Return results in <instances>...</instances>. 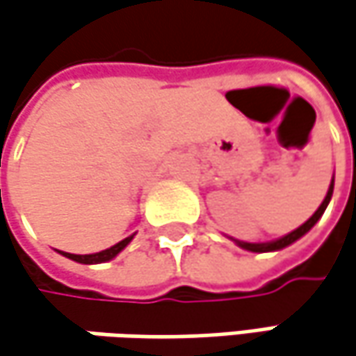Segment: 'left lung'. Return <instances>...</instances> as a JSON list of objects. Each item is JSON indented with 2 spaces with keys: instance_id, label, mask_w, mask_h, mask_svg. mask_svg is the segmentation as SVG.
<instances>
[{
  "instance_id": "8db88e82",
  "label": "left lung",
  "mask_w": 356,
  "mask_h": 356,
  "mask_svg": "<svg viewBox=\"0 0 356 356\" xmlns=\"http://www.w3.org/2000/svg\"><path fill=\"white\" fill-rule=\"evenodd\" d=\"M332 187H334V179H332V183H330V187H328V193H326V197H324V201L321 203V207L314 211V216L306 221V223H302L298 229L290 232L288 236H284V238H280V240H276V241H266V243H248V241H238V243H240L243 250H250V252H274V250H282V248H286V245H290L292 241H296L298 238H302L304 234H306V232H308L316 221L321 220V216L324 213V209H326L328 201H330V197H332Z\"/></svg>"
}]
</instances>
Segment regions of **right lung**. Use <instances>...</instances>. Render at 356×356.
<instances>
[{
  "label": "right lung",
  "mask_w": 356,
  "mask_h": 356,
  "mask_svg": "<svg viewBox=\"0 0 356 356\" xmlns=\"http://www.w3.org/2000/svg\"><path fill=\"white\" fill-rule=\"evenodd\" d=\"M131 240H133V236H131V238H124L122 241H118L116 245L108 248V250H102V252H98V254H84V256H78V254H66V252H62V254H64L66 258H70V260L80 261V264H100V261L113 260L120 250H124V248L129 245V241Z\"/></svg>",
  "instance_id": "obj_1"
}]
</instances>
